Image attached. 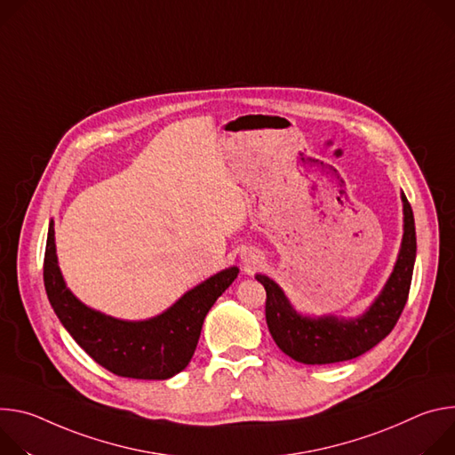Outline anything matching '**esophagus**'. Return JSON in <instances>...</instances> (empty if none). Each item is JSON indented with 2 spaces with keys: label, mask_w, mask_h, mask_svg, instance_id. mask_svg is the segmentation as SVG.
<instances>
[{
  "label": "esophagus",
  "mask_w": 455,
  "mask_h": 455,
  "mask_svg": "<svg viewBox=\"0 0 455 455\" xmlns=\"http://www.w3.org/2000/svg\"><path fill=\"white\" fill-rule=\"evenodd\" d=\"M257 266H259V259H249V260H245V269H247V271H255Z\"/></svg>",
  "instance_id": "esophagus-1"
}]
</instances>
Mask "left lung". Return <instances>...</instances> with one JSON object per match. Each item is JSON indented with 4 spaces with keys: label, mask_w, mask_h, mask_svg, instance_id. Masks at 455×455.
I'll return each instance as SVG.
<instances>
[{
    "label": "left lung",
    "mask_w": 455,
    "mask_h": 455,
    "mask_svg": "<svg viewBox=\"0 0 455 455\" xmlns=\"http://www.w3.org/2000/svg\"><path fill=\"white\" fill-rule=\"evenodd\" d=\"M401 202L403 238L397 260L381 292L363 315L355 318L301 315L275 280L266 275L255 276L267 292L266 322L269 332L289 358L306 365L347 362L365 355L394 329L407 304L416 262L414 213L405 193H401Z\"/></svg>",
    "instance_id": "8db88e82"
}]
</instances>
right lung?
Here are the masks:
<instances>
[{
	"mask_svg": "<svg viewBox=\"0 0 455 455\" xmlns=\"http://www.w3.org/2000/svg\"><path fill=\"white\" fill-rule=\"evenodd\" d=\"M236 276L238 267L222 269L154 318L119 320L84 306L67 287L56 255L54 220L48 226L43 280L50 306L93 362L123 378L168 379L184 371L206 315Z\"/></svg>",
	"mask_w": 455,
	"mask_h": 455,
	"instance_id": "1",
	"label": "right lung"
}]
</instances>
